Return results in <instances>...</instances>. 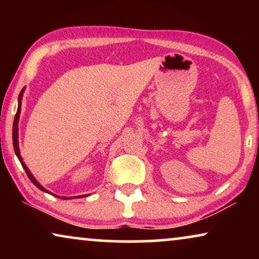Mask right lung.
Segmentation results:
<instances>
[{
    "label": "right lung",
    "mask_w": 259,
    "mask_h": 259,
    "mask_svg": "<svg viewBox=\"0 0 259 259\" xmlns=\"http://www.w3.org/2000/svg\"><path fill=\"white\" fill-rule=\"evenodd\" d=\"M23 92H24V88H22V91L20 92V95H19V107H17V112L15 114V119H14V123H13V145H14V150H15V153L17 155V158H19V160L21 162V165H22V167L24 168V171H26L28 178L30 179V182L34 184L35 186L37 187V189H40L41 191H44V192H47V193H51L48 190H46L44 186L40 185V183L37 182L36 179L34 178V176L31 175V172L29 171V168L27 167V165L23 162V159L21 157L20 154V148H19V118H20V113H21V100H22V95H23ZM53 194V193H51ZM54 196V194H53ZM58 197V196H56ZM80 197H83V196H80ZM61 199H67L66 197H60Z\"/></svg>",
    "instance_id": "right-lung-1"
}]
</instances>
